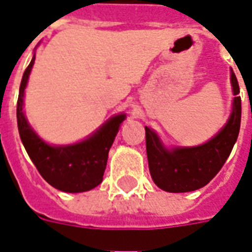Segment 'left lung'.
Segmentation results:
<instances>
[{"mask_svg":"<svg viewBox=\"0 0 252 252\" xmlns=\"http://www.w3.org/2000/svg\"><path fill=\"white\" fill-rule=\"evenodd\" d=\"M233 109L229 120L216 136L202 146L190 148L166 150L157 133L146 126V150L150 173L154 182L164 191L185 193L209 184L220 171L232 151L238 139L242 117V99L239 97V83L231 74Z\"/></svg>","mask_w":252,"mask_h":252,"instance_id":"8db88e82","label":"left lung"}]
</instances>
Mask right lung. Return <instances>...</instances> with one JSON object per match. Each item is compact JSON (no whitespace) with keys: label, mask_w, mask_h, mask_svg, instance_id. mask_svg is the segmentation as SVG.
Segmentation results:
<instances>
[{"label":"right lung","mask_w":252,"mask_h":252,"mask_svg":"<svg viewBox=\"0 0 252 252\" xmlns=\"http://www.w3.org/2000/svg\"><path fill=\"white\" fill-rule=\"evenodd\" d=\"M35 57L25 68L17 99V126L20 137L31 160L44 180L55 189L67 193H81L102 182L108 153L113 144L124 115L112 117L94 135L72 146L52 147L32 131L23 112V97Z\"/></svg>","instance_id":"obj_1"}]
</instances>
